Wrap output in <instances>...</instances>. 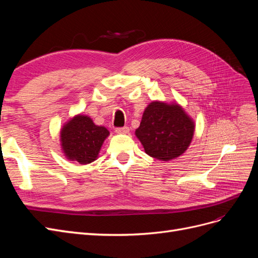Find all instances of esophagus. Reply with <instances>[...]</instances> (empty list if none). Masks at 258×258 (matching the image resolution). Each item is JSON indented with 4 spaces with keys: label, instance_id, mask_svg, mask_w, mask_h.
I'll use <instances>...</instances> for the list:
<instances>
[{
    "label": "esophagus",
    "instance_id": "1",
    "mask_svg": "<svg viewBox=\"0 0 258 258\" xmlns=\"http://www.w3.org/2000/svg\"><path fill=\"white\" fill-rule=\"evenodd\" d=\"M115 131L117 132V134H128L129 128L128 127H117L115 129Z\"/></svg>",
    "mask_w": 258,
    "mask_h": 258
}]
</instances>
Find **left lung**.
I'll list each match as a JSON object with an SVG mask.
<instances>
[{"mask_svg":"<svg viewBox=\"0 0 258 258\" xmlns=\"http://www.w3.org/2000/svg\"><path fill=\"white\" fill-rule=\"evenodd\" d=\"M194 130V121L179 105L152 102L145 108L136 136L147 155L168 161L187 150Z\"/></svg>","mask_w":258,"mask_h":258,"instance_id":"8db88e82","label":"left lung"}]
</instances>
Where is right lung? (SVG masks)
I'll list each match as a JSON object with an SVG mask.
<instances>
[{
    "mask_svg": "<svg viewBox=\"0 0 258 258\" xmlns=\"http://www.w3.org/2000/svg\"><path fill=\"white\" fill-rule=\"evenodd\" d=\"M108 134L106 128L97 126L89 117L79 115L62 129V148L69 159L86 165L96 160Z\"/></svg>",
    "mask_w": 258,
    "mask_h": 258,
    "instance_id": "add662e5",
    "label": "right lung"
}]
</instances>
